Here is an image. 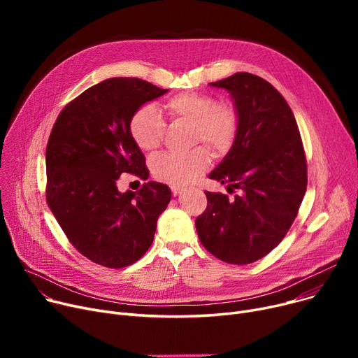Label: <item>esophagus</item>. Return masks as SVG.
<instances>
[{"instance_id":"esophagus-1","label":"esophagus","mask_w":358,"mask_h":358,"mask_svg":"<svg viewBox=\"0 0 358 358\" xmlns=\"http://www.w3.org/2000/svg\"><path fill=\"white\" fill-rule=\"evenodd\" d=\"M171 192H173V196H178L182 192V189H180V187H171Z\"/></svg>"}]
</instances>
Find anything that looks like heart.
Instances as JSON below:
<instances>
[{
  "mask_svg": "<svg viewBox=\"0 0 358 358\" xmlns=\"http://www.w3.org/2000/svg\"><path fill=\"white\" fill-rule=\"evenodd\" d=\"M171 120L190 123L193 143L203 142L212 152H228L238 134L239 119L236 110L228 103H217L210 94L185 91L164 103ZM130 136L145 152L155 150L165 134V124L159 110L146 104L139 107L129 123ZM210 161L208 149L199 146L185 154L164 152L150 162V173L158 180L173 187H181L208 168Z\"/></svg>",
  "mask_w": 358,
  "mask_h": 358,
  "instance_id": "heart-1",
  "label": "heart"
}]
</instances>
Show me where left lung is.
<instances>
[{
	"mask_svg": "<svg viewBox=\"0 0 358 358\" xmlns=\"http://www.w3.org/2000/svg\"><path fill=\"white\" fill-rule=\"evenodd\" d=\"M209 85L231 94L239 119L234 145L209 178L239 193L204 192L208 208L196 229L216 258L251 264L278 245L297 216L308 185L305 150L292 108L270 83L236 72Z\"/></svg>",
	"mask_w": 358,
	"mask_h": 358,
	"instance_id": "obj_1",
	"label": "left lung"
}]
</instances>
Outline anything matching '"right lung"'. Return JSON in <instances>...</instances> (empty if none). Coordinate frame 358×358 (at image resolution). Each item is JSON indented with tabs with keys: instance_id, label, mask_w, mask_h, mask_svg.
Returning <instances> with one entry per match:
<instances>
[{
	"instance_id": "right-lung-1",
	"label": "right lung",
	"mask_w": 358,
	"mask_h": 358,
	"mask_svg": "<svg viewBox=\"0 0 358 358\" xmlns=\"http://www.w3.org/2000/svg\"><path fill=\"white\" fill-rule=\"evenodd\" d=\"M166 91L139 78H108L72 100L53 124L46 200L69 242L96 264L123 268L136 262L171 200L168 185L157 181L138 193L117 189L124 173L148 180L129 123L139 107Z\"/></svg>"
}]
</instances>
